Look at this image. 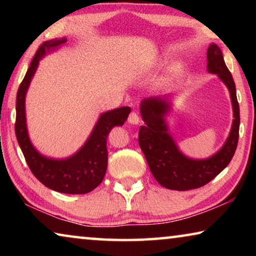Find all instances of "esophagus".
I'll return each mask as SVG.
<instances>
[{
	"label": "esophagus",
	"instance_id": "1",
	"mask_svg": "<svg viewBox=\"0 0 256 256\" xmlns=\"http://www.w3.org/2000/svg\"><path fill=\"white\" fill-rule=\"evenodd\" d=\"M128 123L132 124V125H138V123H140V116H138L136 112H132L131 114L128 115Z\"/></svg>",
	"mask_w": 256,
	"mask_h": 256
}]
</instances>
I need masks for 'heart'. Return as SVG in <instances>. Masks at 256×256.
<instances>
[{"mask_svg": "<svg viewBox=\"0 0 256 256\" xmlns=\"http://www.w3.org/2000/svg\"><path fill=\"white\" fill-rule=\"evenodd\" d=\"M177 73H178V70H177L176 68H172V70H170V76H168L167 79H166V84H167L168 81H170V80L172 79V78L176 76H177Z\"/></svg>", "mask_w": 256, "mask_h": 256, "instance_id": "b5f03b06", "label": "heart"}]
</instances>
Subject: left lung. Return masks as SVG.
I'll return each instance as SVG.
<instances>
[{
  "label": "left lung",
  "mask_w": 256,
  "mask_h": 256,
  "mask_svg": "<svg viewBox=\"0 0 256 256\" xmlns=\"http://www.w3.org/2000/svg\"><path fill=\"white\" fill-rule=\"evenodd\" d=\"M206 70L216 74L229 90L234 120L230 132L224 146L206 159L185 156L170 136L166 116L172 110L170 94L148 97L140 102V112L146 125L138 131V144L156 180L164 188L188 190L206 185L222 172L235 154L240 133V105L236 86L224 60L222 52L216 44H210L206 53Z\"/></svg>",
  "instance_id": "8db88e82"
}]
</instances>
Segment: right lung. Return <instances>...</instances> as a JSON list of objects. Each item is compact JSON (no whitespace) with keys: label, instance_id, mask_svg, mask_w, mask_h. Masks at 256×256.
I'll list each match as a JSON object with an SVG mask.
<instances>
[{"label":"right lung","instance_id":"obj_1","mask_svg":"<svg viewBox=\"0 0 256 256\" xmlns=\"http://www.w3.org/2000/svg\"><path fill=\"white\" fill-rule=\"evenodd\" d=\"M66 40V37L47 40L34 56L16 94V136L30 170L40 183L60 193L86 194L92 192L102 182L107 170L108 133L112 128L125 123L131 108L124 106L102 112L84 146L70 157L50 158L34 148L28 134L26 94L40 66V60L58 50Z\"/></svg>","mask_w":256,"mask_h":256}]
</instances>
